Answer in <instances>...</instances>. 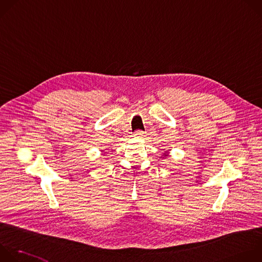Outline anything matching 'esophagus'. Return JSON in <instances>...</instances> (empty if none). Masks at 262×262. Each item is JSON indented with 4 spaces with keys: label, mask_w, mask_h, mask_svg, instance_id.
Returning a JSON list of instances; mask_svg holds the SVG:
<instances>
[{
    "label": "esophagus",
    "mask_w": 262,
    "mask_h": 262,
    "mask_svg": "<svg viewBox=\"0 0 262 262\" xmlns=\"http://www.w3.org/2000/svg\"><path fill=\"white\" fill-rule=\"evenodd\" d=\"M134 136H135L136 138H143V137L145 136V133H144L143 130H136L135 134H134Z\"/></svg>",
    "instance_id": "obj_1"
}]
</instances>
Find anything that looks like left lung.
<instances>
[{"instance_id": "1", "label": "left lung", "mask_w": 262, "mask_h": 262, "mask_svg": "<svg viewBox=\"0 0 262 262\" xmlns=\"http://www.w3.org/2000/svg\"><path fill=\"white\" fill-rule=\"evenodd\" d=\"M167 156H168V154H167V152H165V155H164V158H166Z\"/></svg>"}]
</instances>
